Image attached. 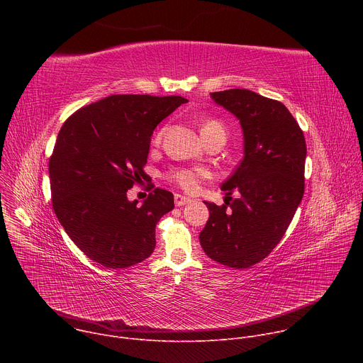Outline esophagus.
Masks as SVG:
<instances>
[{"instance_id": "34e87169", "label": "esophagus", "mask_w": 363, "mask_h": 363, "mask_svg": "<svg viewBox=\"0 0 363 363\" xmlns=\"http://www.w3.org/2000/svg\"><path fill=\"white\" fill-rule=\"evenodd\" d=\"M174 201H175V205H177V206H184V205H186V203L191 202V198L184 196V195H181V194H175V195H174Z\"/></svg>"}]
</instances>
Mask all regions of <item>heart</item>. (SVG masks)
Here are the masks:
<instances>
[{"mask_svg":"<svg viewBox=\"0 0 363 363\" xmlns=\"http://www.w3.org/2000/svg\"><path fill=\"white\" fill-rule=\"evenodd\" d=\"M210 129H224L223 125L217 121H210L206 122L202 129H201V133L205 132V130H210ZM164 136V129L158 130L157 135H155L153 138V143L158 145L161 142ZM208 177V172H206V169L201 168V167H194V168H178V169H174L168 174V178L178 184L181 188H184L185 191H189V192H194L198 189L199 186V182L201 179Z\"/></svg>","mask_w":363,"mask_h":363,"instance_id":"heart-1","label":"heart"}]
</instances>
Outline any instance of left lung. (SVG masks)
<instances>
[{
	"mask_svg": "<svg viewBox=\"0 0 363 363\" xmlns=\"http://www.w3.org/2000/svg\"><path fill=\"white\" fill-rule=\"evenodd\" d=\"M217 105L240 122L244 157L221 185L224 205L205 202L210 218L199 233L205 254L234 269L266 258L290 225L304 192V135L283 103L247 89L211 93Z\"/></svg>",
	"mask_w": 363,
	"mask_h": 363,
	"instance_id": "obj_1",
	"label": "left lung"
}]
</instances>
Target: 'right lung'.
I'll return each mask as SVG.
<instances>
[{"label":"right lung","instance_id":"obj_1","mask_svg":"<svg viewBox=\"0 0 363 363\" xmlns=\"http://www.w3.org/2000/svg\"><path fill=\"white\" fill-rule=\"evenodd\" d=\"M188 100L181 96L112 94L74 112L48 162L53 210L72 241L94 263L126 269L147 258L155 227L174 210V195L155 188L128 199L145 179L152 133Z\"/></svg>","mask_w":363,"mask_h":363}]
</instances>
